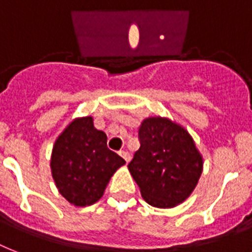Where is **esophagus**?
<instances>
[{
  "mask_svg": "<svg viewBox=\"0 0 252 252\" xmlns=\"http://www.w3.org/2000/svg\"><path fill=\"white\" fill-rule=\"evenodd\" d=\"M119 154H120V156L124 158V161H126V163L130 161V154L128 153V152H126V150H122V152H119Z\"/></svg>",
  "mask_w": 252,
  "mask_h": 252,
  "instance_id": "34e87169",
  "label": "esophagus"
}]
</instances>
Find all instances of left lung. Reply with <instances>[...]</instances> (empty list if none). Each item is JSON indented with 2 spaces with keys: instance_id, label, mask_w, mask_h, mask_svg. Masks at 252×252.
<instances>
[{
  "instance_id": "obj_1",
  "label": "left lung",
  "mask_w": 252,
  "mask_h": 252,
  "mask_svg": "<svg viewBox=\"0 0 252 252\" xmlns=\"http://www.w3.org/2000/svg\"><path fill=\"white\" fill-rule=\"evenodd\" d=\"M138 138L141 146L128 168L144 200L156 208L183 203L203 172V157L191 134L170 119L154 116L141 123Z\"/></svg>"
}]
</instances>
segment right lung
<instances>
[{
    "instance_id": "right-lung-1",
    "label": "right lung",
    "mask_w": 252,
    "mask_h": 252,
    "mask_svg": "<svg viewBox=\"0 0 252 252\" xmlns=\"http://www.w3.org/2000/svg\"><path fill=\"white\" fill-rule=\"evenodd\" d=\"M126 163L107 148V136L93 118L74 119L55 141L51 170L57 189L76 207L96 203L111 176Z\"/></svg>"
}]
</instances>
